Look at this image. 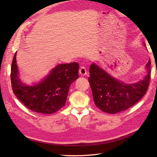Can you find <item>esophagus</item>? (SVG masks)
Segmentation results:
<instances>
[{"label":"esophagus","instance_id":"1","mask_svg":"<svg viewBox=\"0 0 157 157\" xmlns=\"http://www.w3.org/2000/svg\"><path fill=\"white\" fill-rule=\"evenodd\" d=\"M79 73H80V75H86L87 74V70H86V67L84 66H81L80 67V69H79Z\"/></svg>","mask_w":157,"mask_h":157}]
</instances>
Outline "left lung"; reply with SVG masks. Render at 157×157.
I'll return each instance as SVG.
<instances>
[{
	"label": "left lung",
	"mask_w": 157,
	"mask_h": 157,
	"mask_svg": "<svg viewBox=\"0 0 157 157\" xmlns=\"http://www.w3.org/2000/svg\"><path fill=\"white\" fill-rule=\"evenodd\" d=\"M150 66L149 59L146 66L148 74L144 79L135 84H125L111 77L97 65L92 64L88 80L97 107L110 114L132 107L144 96L148 89L151 78Z\"/></svg>",
	"instance_id": "1"
}]
</instances>
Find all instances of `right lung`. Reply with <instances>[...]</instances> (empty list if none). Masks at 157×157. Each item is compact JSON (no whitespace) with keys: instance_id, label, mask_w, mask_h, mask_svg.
<instances>
[{"instance_id":"obj_1","label":"right lung","mask_w":157,"mask_h":157,"mask_svg":"<svg viewBox=\"0 0 157 157\" xmlns=\"http://www.w3.org/2000/svg\"><path fill=\"white\" fill-rule=\"evenodd\" d=\"M15 53L11 67L13 93L28 109L43 114H52L64 106L71 84L78 78L77 62L59 64L39 82L28 84L18 77Z\"/></svg>"}]
</instances>
